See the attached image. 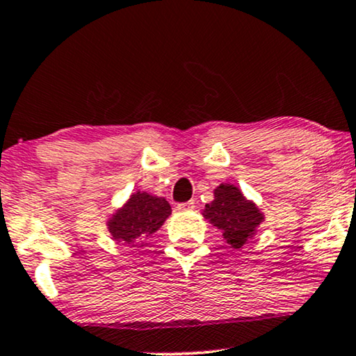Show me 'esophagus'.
I'll use <instances>...</instances> for the list:
<instances>
[{"label":"esophagus","mask_w":356,"mask_h":356,"mask_svg":"<svg viewBox=\"0 0 356 356\" xmlns=\"http://www.w3.org/2000/svg\"><path fill=\"white\" fill-rule=\"evenodd\" d=\"M194 207H196V206H194V202H193V201H188V202H179V204H177V211H179V212H189V211H193Z\"/></svg>","instance_id":"esophagus-1"}]
</instances>
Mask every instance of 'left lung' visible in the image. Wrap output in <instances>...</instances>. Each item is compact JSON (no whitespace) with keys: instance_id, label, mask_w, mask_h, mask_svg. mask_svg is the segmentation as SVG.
Masks as SVG:
<instances>
[{"instance_id":"left-lung-1","label":"left lung","mask_w":356,"mask_h":356,"mask_svg":"<svg viewBox=\"0 0 356 356\" xmlns=\"http://www.w3.org/2000/svg\"><path fill=\"white\" fill-rule=\"evenodd\" d=\"M202 216L222 232L223 240L233 250H240L252 240L266 218L259 206L230 183H222L213 189V201L206 204Z\"/></svg>"}]
</instances>
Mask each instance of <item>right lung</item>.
Listing matches in <instances>:
<instances>
[{
	"label": "right lung",
	"instance_id": "add662e5",
	"mask_svg": "<svg viewBox=\"0 0 356 356\" xmlns=\"http://www.w3.org/2000/svg\"><path fill=\"white\" fill-rule=\"evenodd\" d=\"M170 216L172 207L167 199L139 189L131 194L123 206L115 209L105 223L113 240L123 241L131 248H140Z\"/></svg>",
	"mask_w": 356,
	"mask_h": 356
}]
</instances>
